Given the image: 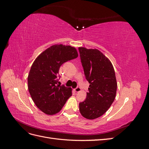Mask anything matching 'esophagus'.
<instances>
[{
  "instance_id": "esophagus-1",
  "label": "esophagus",
  "mask_w": 149,
  "mask_h": 149,
  "mask_svg": "<svg viewBox=\"0 0 149 149\" xmlns=\"http://www.w3.org/2000/svg\"><path fill=\"white\" fill-rule=\"evenodd\" d=\"M74 91L76 93H78L81 91V88L79 86H77L75 89H74Z\"/></svg>"
}]
</instances>
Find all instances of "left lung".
<instances>
[{
    "label": "left lung",
    "instance_id": "obj_1",
    "mask_svg": "<svg viewBox=\"0 0 149 149\" xmlns=\"http://www.w3.org/2000/svg\"><path fill=\"white\" fill-rule=\"evenodd\" d=\"M85 78L89 88L86 99L79 104L80 113L88 119L103 115L115 100L117 81L109 60L97 49L78 48Z\"/></svg>",
    "mask_w": 149,
    "mask_h": 149
}]
</instances>
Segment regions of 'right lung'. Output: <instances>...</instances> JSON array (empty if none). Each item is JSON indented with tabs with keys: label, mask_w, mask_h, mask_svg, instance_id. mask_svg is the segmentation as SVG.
<instances>
[{
	"label": "right lung",
	"mask_w": 149,
	"mask_h": 149,
	"mask_svg": "<svg viewBox=\"0 0 149 149\" xmlns=\"http://www.w3.org/2000/svg\"><path fill=\"white\" fill-rule=\"evenodd\" d=\"M78 56L75 48L55 45L40 54L31 65L28 76L29 91L35 105L44 113H58L71 96V88L58 84L60 78L58 73L62 64Z\"/></svg>",
	"instance_id": "right-lung-1"
}]
</instances>
